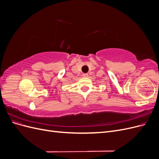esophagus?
Instances as JSON below:
<instances>
[{
    "mask_svg": "<svg viewBox=\"0 0 159 159\" xmlns=\"http://www.w3.org/2000/svg\"><path fill=\"white\" fill-rule=\"evenodd\" d=\"M82 76L84 77V78H87V77L88 76V74H83Z\"/></svg>",
    "mask_w": 159,
    "mask_h": 159,
    "instance_id": "34e87169",
    "label": "esophagus"
}]
</instances>
